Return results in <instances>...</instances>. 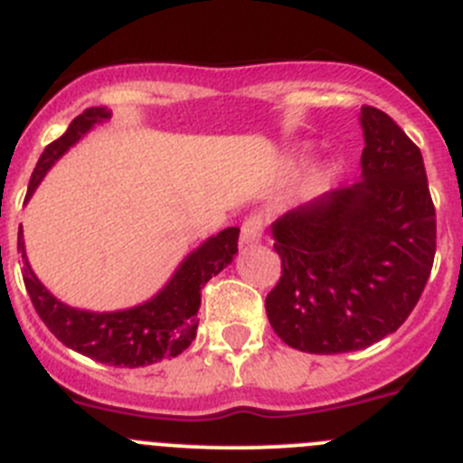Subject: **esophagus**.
Masks as SVG:
<instances>
[{
  "label": "esophagus",
  "instance_id": "obj_1",
  "mask_svg": "<svg viewBox=\"0 0 463 463\" xmlns=\"http://www.w3.org/2000/svg\"><path fill=\"white\" fill-rule=\"evenodd\" d=\"M263 239V215L261 213H250L243 220V227H241V243L250 245L257 243Z\"/></svg>",
  "mask_w": 463,
  "mask_h": 463
}]
</instances>
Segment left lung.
<instances>
[{
    "mask_svg": "<svg viewBox=\"0 0 463 463\" xmlns=\"http://www.w3.org/2000/svg\"><path fill=\"white\" fill-rule=\"evenodd\" d=\"M361 179L272 222L281 277L266 298L272 329L309 354L364 350L393 334L420 300L437 211L422 154L375 107H361Z\"/></svg>",
    "mask_w": 463,
    "mask_h": 463,
    "instance_id": "obj_1",
    "label": "left lung"
}]
</instances>
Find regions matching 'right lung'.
<instances>
[{"mask_svg":"<svg viewBox=\"0 0 463 463\" xmlns=\"http://www.w3.org/2000/svg\"><path fill=\"white\" fill-rule=\"evenodd\" d=\"M109 118L102 107L86 109L81 116L70 122L68 131L45 147L38 158V165L31 175L29 191H36L47 170L59 161L68 147H72L92 125ZM239 227L222 229L218 236L200 245L195 252L184 259L182 266L165 284V288L145 305L111 314H92V311L72 309L56 300L54 295L41 284L24 254L22 227L17 234V250L22 252V279L29 293L33 309L43 323L63 345L107 366L138 368L170 359L186 350L197 334V309L202 302V288L211 277L227 268L239 252Z\"/></svg>","mask_w":463,"mask_h":463,"instance_id":"obj_1","label":"right lung"}]
</instances>
